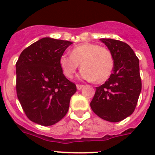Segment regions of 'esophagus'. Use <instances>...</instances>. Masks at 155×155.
<instances>
[{
    "label": "esophagus",
    "instance_id": "obj_1",
    "mask_svg": "<svg viewBox=\"0 0 155 155\" xmlns=\"http://www.w3.org/2000/svg\"><path fill=\"white\" fill-rule=\"evenodd\" d=\"M83 87H84V85H82V84H77V85H76V87H77L78 90L82 89Z\"/></svg>",
    "mask_w": 155,
    "mask_h": 155
}]
</instances>
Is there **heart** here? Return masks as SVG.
<instances>
[{
	"instance_id": "b5f03b06",
	"label": "heart",
	"mask_w": 155,
	"mask_h": 155,
	"mask_svg": "<svg viewBox=\"0 0 155 155\" xmlns=\"http://www.w3.org/2000/svg\"><path fill=\"white\" fill-rule=\"evenodd\" d=\"M58 64L67 78L73 77L79 64L82 69L81 79L97 83H103L110 77L114 67L113 54L108 49L94 43H82L75 47L70 56L62 54Z\"/></svg>"
}]
</instances>
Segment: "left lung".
<instances>
[{
	"instance_id": "obj_1",
	"label": "left lung",
	"mask_w": 155,
	"mask_h": 155,
	"mask_svg": "<svg viewBox=\"0 0 155 155\" xmlns=\"http://www.w3.org/2000/svg\"><path fill=\"white\" fill-rule=\"evenodd\" d=\"M114 60L113 73L104 84L97 87L90 103L98 117L118 122L134 113L142 90L139 59L125 42L111 38L100 39Z\"/></svg>"
}]
</instances>
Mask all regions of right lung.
<instances>
[{
  "instance_id": "add662e5",
  "label": "right lung",
  "mask_w": 155,
  "mask_h": 155,
  "mask_svg": "<svg viewBox=\"0 0 155 155\" xmlns=\"http://www.w3.org/2000/svg\"><path fill=\"white\" fill-rule=\"evenodd\" d=\"M72 42L43 38L25 48L16 63V89L25 115L49 126L63 119L76 85L63 75L58 59Z\"/></svg>"
}]
</instances>
